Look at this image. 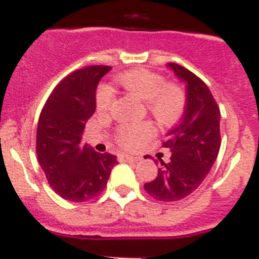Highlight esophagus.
<instances>
[{"label": "esophagus", "instance_id": "34e87169", "mask_svg": "<svg viewBox=\"0 0 259 259\" xmlns=\"http://www.w3.org/2000/svg\"><path fill=\"white\" fill-rule=\"evenodd\" d=\"M120 159H123V161L125 162H137L140 161V158L139 157H132V155H128V154H120Z\"/></svg>", "mask_w": 259, "mask_h": 259}]
</instances>
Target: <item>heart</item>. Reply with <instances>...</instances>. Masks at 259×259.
<instances>
[{"label":"heart","mask_w":259,"mask_h":259,"mask_svg":"<svg viewBox=\"0 0 259 259\" xmlns=\"http://www.w3.org/2000/svg\"><path fill=\"white\" fill-rule=\"evenodd\" d=\"M116 83L125 92L145 101L150 115L162 125H171L183 115L187 104L185 93L179 85L164 83L161 75L149 70L137 68L116 77ZM114 102V92L107 87L100 88L96 97L98 113H106ZM154 130L149 123L120 125L116 132V140L123 148L135 149L153 136Z\"/></svg>","instance_id":"heart-1"}]
</instances>
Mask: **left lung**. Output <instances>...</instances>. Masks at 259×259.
<instances>
[{"mask_svg": "<svg viewBox=\"0 0 259 259\" xmlns=\"http://www.w3.org/2000/svg\"><path fill=\"white\" fill-rule=\"evenodd\" d=\"M167 67L185 84L187 104L179 124L163 141L164 148L171 152L170 162L159 159L157 178L144 188L155 200L171 202L196 191L217 161L221 148V110L200 77L176 63H167Z\"/></svg>", "mask_w": 259, "mask_h": 259, "instance_id": "obj_1", "label": "left lung"}]
</instances>
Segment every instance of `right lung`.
<instances>
[{"mask_svg": "<svg viewBox=\"0 0 259 259\" xmlns=\"http://www.w3.org/2000/svg\"><path fill=\"white\" fill-rule=\"evenodd\" d=\"M110 70L89 66L74 71L54 88L38 118V163L54 192L71 202L97 197L118 163L115 155L97 153L81 140L96 110V89Z\"/></svg>", "mask_w": 259, "mask_h": 259, "instance_id": "add662e5", "label": "right lung"}]
</instances>
